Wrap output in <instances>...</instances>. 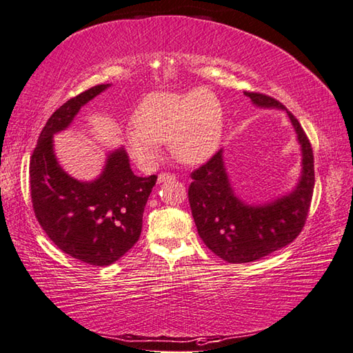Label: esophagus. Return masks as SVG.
Wrapping results in <instances>:
<instances>
[{"instance_id":"esophagus-1","label":"esophagus","mask_w":353,"mask_h":353,"mask_svg":"<svg viewBox=\"0 0 353 353\" xmlns=\"http://www.w3.org/2000/svg\"><path fill=\"white\" fill-rule=\"evenodd\" d=\"M176 176L171 174V172H161V174L157 176V182L162 183V182H167V181H174Z\"/></svg>"}]
</instances>
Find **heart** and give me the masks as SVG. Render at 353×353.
<instances>
[{"label": "heart", "instance_id": "obj_1", "mask_svg": "<svg viewBox=\"0 0 353 353\" xmlns=\"http://www.w3.org/2000/svg\"><path fill=\"white\" fill-rule=\"evenodd\" d=\"M134 127L123 133L131 157L142 168L154 167L162 142L188 163L205 161L222 136V107L205 88L188 93H156L145 98L133 113Z\"/></svg>", "mask_w": 353, "mask_h": 353}]
</instances>
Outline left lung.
Returning <instances> with one entry per match:
<instances>
[{
	"mask_svg": "<svg viewBox=\"0 0 353 353\" xmlns=\"http://www.w3.org/2000/svg\"><path fill=\"white\" fill-rule=\"evenodd\" d=\"M245 94L259 107L286 110L301 145L303 174L291 194L263 206H248L234 194L220 150L191 172L188 200L199 236L228 263H250L292 243L305 228L315 185L312 145L299 119L271 96Z\"/></svg>",
	"mask_w": 353,
	"mask_h": 353,
	"instance_id": "8db88e82",
	"label": "left lung"
}]
</instances>
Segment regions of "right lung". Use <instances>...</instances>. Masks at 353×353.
Instances as JSON below:
<instances>
[{
	"label": "right lung",
	"instance_id": "1",
	"mask_svg": "<svg viewBox=\"0 0 353 353\" xmlns=\"http://www.w3.org/2000/svg\"><path fill=\"white\" fill-rule=\"evenodd\" d=\"M108 85L68 99L41 131L30 156V197L34 217L62 252L92 266H108L136 245L143 208L157 176L137 177L128 156L117 150L94 182H78L62 171L53 154L57 131L70 125L79 108Z\"/></svg>",
	"mask_w": 353,
	"mask_h": 353
}]
</instances>
